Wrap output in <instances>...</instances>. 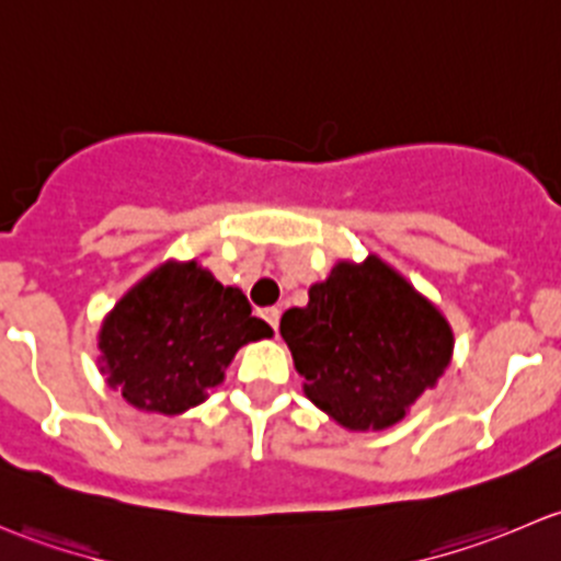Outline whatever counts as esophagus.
I'll return each mask as SVG.
<instances>
[{"label":"esophagus","instance_id":"34e87169","mask_svg":"<svg viewBox=\"0 0 561 561\" xmlns=\"http://www.w3.org/2000/svg\"><path fill=\"white\" fill-rule=\"evenodd\" d=\"M279 314L282 312L276 307H268V309H263V312H260V317H263V320L268 322V325L274 328V331H276V328H279Z\"/></svg>","mask_w":561,"mask_h":561}]
</instances>
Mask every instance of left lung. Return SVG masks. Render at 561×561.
I'll return each mask as SVG.
<instances>
[{
  "instance_id": "8db88e82",
  "label": "left lung",
  "mask_w": 561,
  "mask_h": 561,
  "mask_svg": "<svg viewBox=\"0 0 561 561\" xmlns=\"http://www.w3.org/2000/svg\"><path fill=\"white\" fill-rule=\"evenodd\" d=\"M279 331L309 399L350 432L399 423L454 353L445 317L380 257L339 263Z\"/></svg>"
}]
</instances>
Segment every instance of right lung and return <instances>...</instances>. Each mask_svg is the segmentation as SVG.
Masks as SVG:
<instances>
[{
	"label": "right lung",
	"instance_id": "1",
	"mask_svg": "<svg viewBox=\"0 0 561 561\" xmlns=\"http://www.w3.org/2000/svg\"><path fill=\"white\" fill-rule=\"evenodd\" d=\"M247 296L192 263L157 268L133 287L100 331L107 386L138 410L179 415L225 380L236 350L271 336Z\"/></svg>",
	"mask_w": 561,
	"mask_h": 561
}]
</instances>
